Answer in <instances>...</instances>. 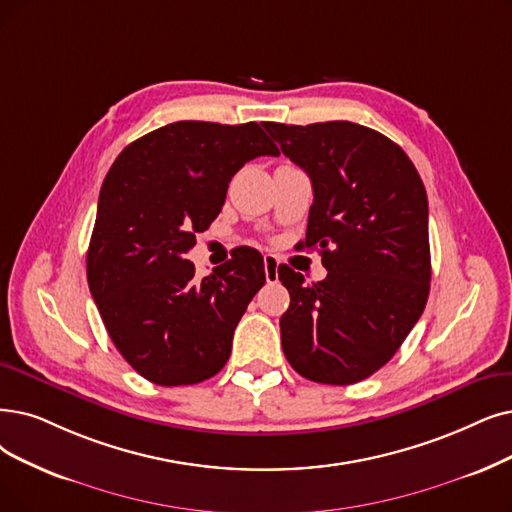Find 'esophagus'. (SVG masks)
Segmentation results:
<instances>
[{"label": "esophagus", "mask_w": 512, "mask_h": 512, "mask_svg": "<svg viewBox=\"0 0 512 512\" xmlns=\"http://www.w3.org/2000/svg\"><path fill=\"white\" fill-rule=\"evenodd\" d=\"M277 269H279V262H277V258H275V256H271V254L264 256V277H267V281H269V283H275V281L279 279Z\"/></svg>", "instance_id": "1"}]
</instances>
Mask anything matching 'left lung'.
<instances>
[{"instance_id":"left-lung-1","label":"left lung","mask_w":512,"mask_h":512,"mask_svg":"<svg viewBox=\"0 0 512 512\" xmlns=\"http://www.w3.org/2000/svg\"><path fill=\"white\" fill-rule=\"evenodd\" d=\"M264 128L313 182L304 243L327 269L306 285L279 267L290 292L279 321L285 359L313 382L355 384L397 353L431 290L422 178L391 138L353 121Z\"/></svg>"}]
</instances>
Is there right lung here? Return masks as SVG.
<instances>
[{"label":"right lung","mask_w":512,"mask_h":512,"mask_svg":"<svg viewBox=\"0 0 512 512\" xmlns=\"http://www.w3.org/2000/svg\"><path fill=\"white\" fill-rule=\"evenodd\" d=\"M279 155L256 121H176L134 140L102 182L88 285L134 370L159 386L197 384L229 361L233 332L264 283L256 250L197 279L187 252L220 214L245 161Z\"/></svg>","instance_id":"1"}]
</instances>
